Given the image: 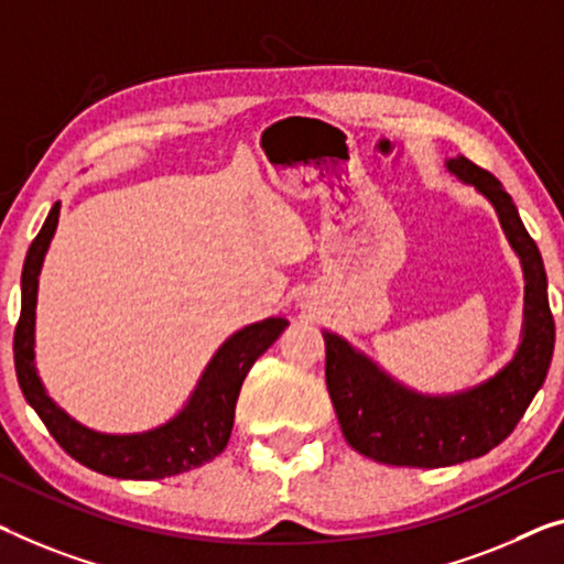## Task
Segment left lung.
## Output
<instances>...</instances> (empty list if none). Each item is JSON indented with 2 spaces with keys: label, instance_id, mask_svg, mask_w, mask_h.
<instances>
[{
  "label": "left lung",
  "instance_id": "left-lung-1",
  "mask_svg": "<svg viewBox=\"0 0 564 564\" xmlns=\"http://www.w3.org/2000/svg\"><path fill=\"white\" fill-rule=\"evenodd\" d=\"M448 170L489 197L511 248L522 258L524 339L514 359L489 382L451 398H425L390 380L341 336L324 332L326 388L344 438L357 453L388 466H456L497 448L527 413L552 362L554 318L540 248L497 176L466 156L451 159Z\"/></svg>",
  "mask_w": 564,
  "mask_h": 564
}]
</instances>
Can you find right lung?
<instances>
[{"instance_id": "add662e5", "label": "right lung", "mask_w": 564, "mask_h": 564, "mask_svg": "<svg viewBox=\"0 0 564 564\" xmlns=\"http://www.w3.org/2000/svg\"><path fill=\"white\" fill-rule=\"evenodd\" d=\"M57 215H61V202H55L50 209L22 268V311L14 329V369L24 400L35 408L50 435L61 443L67 456L104 476L151 481V478L176 476L205 466L207 460L220 456L230 441L235 402H238L242 380L256 359L283 334L289 322L281 316L265 318V322L235 332L207 365L187 408L170 423L137 435L88 431L47 398L35 369L37 275L57 228Z\"/></svg>"}]
</instances>
